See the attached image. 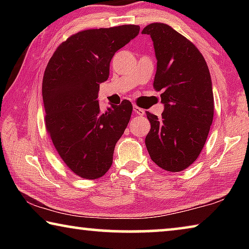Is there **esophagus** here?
<instances>
[{
	"mask_svg": "<svg viewBox=\"0 0 249 249\" xmlns=\"http://www.w3.org/2000/svg\"><path fill=\"white\" fill-rule=\"evenodd\" d=\"M134 113H135V114L140 115V116H144L145 115V109H142V108L138 107H136V105H135V107H134Z\"/></svg>",
	"mask_w": 249,
	"mask_h": 249,
	"instance_id": "esophagus-1",
	"label": "esophagus"
}]
</instances>
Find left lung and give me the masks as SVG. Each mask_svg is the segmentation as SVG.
<instances>
[{
	"label": "left lung",
	"instance_id": "left-lung-1",
	"mask_svg": "<svg viewBox=\"0 0 249 249\" xmlns=\"http://www.w3.org/2000/svg\"><path fill=\"white\" fill-rule=\"evenodd\" d=\"M150 35L157 58L154 89L161 91V117L146 112L150 130L145 144L156 165L178 172L199 157L214 115L210 71L204 57L190 40L169 25L153 23Z\"/></svg>",
	"mask_w": 249,
	"mask_h": 249
}]
</instances>
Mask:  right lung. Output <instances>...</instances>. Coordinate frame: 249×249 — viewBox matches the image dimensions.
Listing matches in <instances>:
<instances>
[{"label": "right lung", "instance_id": "1", "mask_svg": "<svg viewBox=\"0 0 249 249\" xmlns=\"http://www.w3.org/2000/svg\"><path fill=\"white\" fill-rule=\"evenodd\" d=\"M138 33V25L79 32L58 46L46 67V129L67 167L83 179L107 174L127 127L133 111L128 100L102 112L96 99L114 53Z\"/></svg>", "mask_w": 249, "mask_h": 249}]
</instances>
